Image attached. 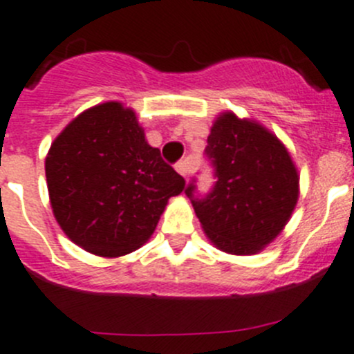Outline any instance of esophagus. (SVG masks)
<instances>
[{
    "label": "esophagus",
    "mask_w": 354,
    "mask_h": 354,
    "mask_svg": "<svg viewBox=\"0 0 354 354\" xmlns=\"http://www.w3.org/2000/svg\"><path fill=\"white\" fill-rule=\"evenodd\" d=\"M192 169H194V167H192V162L188 159L180 160V162L176 164V171L181 174V176H185V178H187L188 174L192 173Z\"/></svg>",
    "instance_id": "34e87169"
}]
</instances>
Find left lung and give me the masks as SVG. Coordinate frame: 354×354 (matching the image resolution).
Listing matches in <instances>:
<instances>
[{"mask_svg":"<svg viewBox=\"0 0 354 354\" xmlns=\"http://www.w3.org/2000/svg\"><path fill=\"white\" fill-rule=\"evenodd\" d=\"M205 154L216 185L192 198L203 233L231 255H255L284 230L299 197V176L286 145L259 121L224 111L210 128Z\"/></svg>","mask_w":354,"mask_h":354,"instance_id":"1","label":"left lung"}]
</instances>
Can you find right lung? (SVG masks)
<instances>
[{
    "label": "right lung",
    "instance_id": "obj_1",
    "mask_svg": "<svg viewBox=\"0 0 354 354\" xmlns=\"http://www.w3.org/2000/svg\"><path fill=\"white\" fill-rule=\"evenodd\" d=\"M53 214L85 252L123 257L154 233L185 180L145 140L123 102L92 106L66 124L46 156Z\"/></svg>",
    "mask_w": 354,
    "mask_h": 354
}]
</instances>
